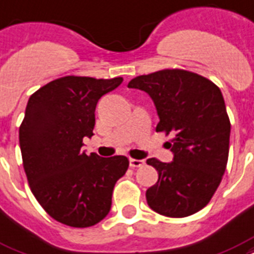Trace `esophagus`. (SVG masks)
I'll list each match as a JSON object with an SVG mask.
<instances>
[{"label": "esophagus", "mask_w": 254, "mask_h": 254, "mask_svg": "<svg viewBox=\"0 0 254 254\" xmlns=\"http://www.w3.org/2000/svg\"><path fill=\"white\" fill-rule=\"evenodd\" d=\"M129 164H130L131 168H140V166H142L145 164L144 160H135V158H130L129 160Z\"/></svg>", "instance_id": "esophagus-1"}]
</instances>
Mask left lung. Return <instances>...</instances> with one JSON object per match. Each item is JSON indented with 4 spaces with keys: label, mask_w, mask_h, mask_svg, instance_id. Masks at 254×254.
<instances>
[{
    "label": "left lung",
    "mask_w": 254,
    "mask_h": 254,
    "mask_svg": "<svg viewBox=\"0 0 254 254\" xmlns=\"http://www.w3.org/2000/svg\"><path fill=\"white\" fill-rule=\"evenodd\" d=\"M127 88L152 97L160 123L156 131L172 134L173 161L146 160L158 172L146 190L148 205L166 217H188L206 206L225 173L230 121L217 85L184 69L138 75Z\"/></svg>",
    "instance_id": "8db88e82"
}]
</instances>
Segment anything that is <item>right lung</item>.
I'll use <instances>...</instances> for the list:
<instances>
[{"label":"right lung","mask_w":254,"mask_h":254,"mask_svg":"<svg viewBox=\"0 0 254 254\" xmlns=\"http://www.w3.org/2000/svg\"><path fill=\"white\" fill-rule=\"evenodd\" d=\"M123 81L66 75L29 98L19 127L22 164L36 200L61 224L88 228L109 213L113 188L129 161L88 156L81 146L84 137L93 135L98 100Z\"/></svg>","instance_id":"add662e5"}]
</instances>
